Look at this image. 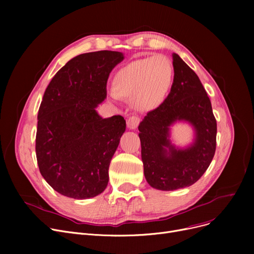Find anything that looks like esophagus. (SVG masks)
Returning <instances> with one entry per match:
<instances>
[{"instance_id":"1","label":"esophagus","mask_w":254,"mask_h":254,"mask_svg":"<svg viewBox=\"0 0 254 254\" xmlns=\"http://www.w3.org/2000/svg\"><path fill=\"white\" fill-rule=\"evenodd\" d=\"M139 123H140V118L137 117V116H131L127 119V126L129 129H136L139 126Z\"/></svg>"}]
</instances>
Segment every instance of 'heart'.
<instances>
[{
  "label": "heart",
  "mask_w": 254,
  "mask_h": 254,
  "mask_svg": "<svg viewBox=\"0 0 254 254\" xmlns=\"http://www.w3.org/2000/svg\"><path fill=\"white\" fill-rule=\"evenodd\" d=\"M174 79V66L165 56L132 61L119 69L113 78L111 100L130 98L139 111L150 112L168 97Z\"/></svg>",
  "instance_id": "1"
}]
</instances>
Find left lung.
<instances>
[{
    "label": "left lung",
    "mask_w": 254,
    "mask_h": 254,
    "mask_svg": "<svg viewBox=\"0 0 254 254\" xmlns=\"http://www.w3.org/2000/svg\"><path fill=\"white\" fill-rule=\"evenodd\" d=\"M174 80L165 102L144 117L139 126L144 176L151 188L176 190L203 176L216 148L217 126L207 92L197 75L176 53L173 55ZM190 124L192 142L176 145L171 127Z\"/></svg>",
    "instance_id": "obj_1"
}]
</instances>
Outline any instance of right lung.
<instances>
[{
    "instance_id": "obj_1",
    "label": "right lung",
    "mask_w": 254,
    "mask_h": 254,
    "mask_svg": "<svg viewBox=\"0 0 254 254\" xmlns=\"http://www.w3.org/2000/svg\"><path fill=\"white\" fill-rule=\"evenodd\" d=\"M123 52L79 55L51 79L38 112L36 155L39 170L59 193L85 199L102 193L108 170L126 131L122 115L103 118L97 111Z\"/></svg>"
}]
</instances>
